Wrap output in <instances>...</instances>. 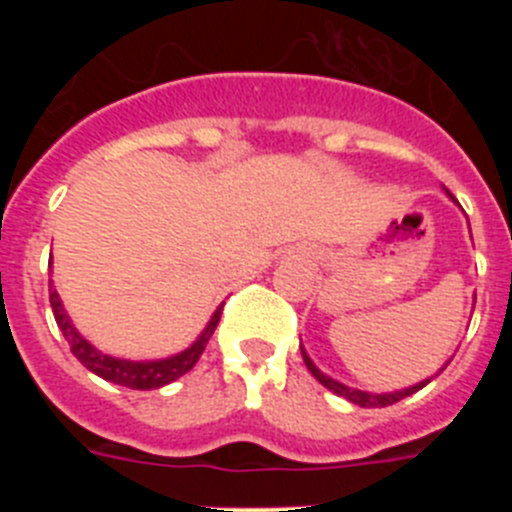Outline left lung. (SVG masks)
<instances>
[{"mask_svg": "<svg viewBox=\"0 0 512 512\" xmlns=\"http://www.w3.org/2000/svg\"><path fill=\"white\" fill-rule=\"evenodd\" d=\"M443 192L449 194L451 200H454V194H451L449 189H443ZM454 202H456V200H454ZM456 205H459V202H456ZM300 351H302V359H305V366H307V369H310L312 377L318 379V382L323 384V387H328L330 392H336V395L346 397L348 402H354V405H359V408H387V405H395V402L405 400V397H410V395H415V392H418V390H423L425 384H428V382H431V379H433V377H428V379H423V382L413 384V387H405V390H395V392H366V390H356V387H348V384L338 382V379H333V377H328V374L320 372L318 366H315V361H312L310 356H307L305 348L300 346ZM446 364H449V361H446ZM446 364H443L441 369H438V374H441L443 369H446Z\"/></svg>", "mask_w": 512, "mask_h": 512, "instance_id": "obj_1", "label": "left lung"}]
</instances>
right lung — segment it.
<instances>
[{
	"instance_id": "obj_1",
	"label": "right lung",
	"mask_w": 512,
	"mask_h": 512,
	"mask_svg": "<svg viewBox=\"0 0 512 512\" xmlns=\"http://www.w3.org/2000/svg\"><path fill=\"white\" fill-rule=\"evenodd\" d=\"M48 295H51L53 318H56L58 328H61V333L66 336V341H69L71 354H74L81 364L87 366L92 374H97V377L107 379V382L112 384H120V387H130V390H158V387H164V384H171L179 377H184V374H187L197 361H200L207 341H210L217 323H220V315H223V305H225L223 302V305L212 312V318L207 320L205 330H202L200 336L194 338L184 351L166 356V359L133 361V359H120V356L104 354V351H99L97 346H92L87 338L81 336L79 330H76V325L71 323L69 312H66V307H63L53 282L51 287H48Z\"/></svg>"
}]
</instances>
